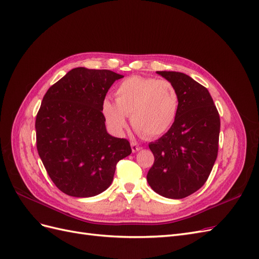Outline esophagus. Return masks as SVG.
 Wrapping results in <instances>:
<instances>
[{
  "label": "esophagus",
  "mask_w": 259,
  "mask_h": 259,
  "mask_svg": "<svg viewBox=\"0 0 259 259\" xmlns=\"http://www.w3.org/2000/svg\"><path fill=\"white\" fill-rule=\"evenodd\" d=\"M131 147H132V150H133V152H137V151L142 150V149H143V147H142V146L137 145L136 143H132V144H131Z\"/></svg>",
  "instance_id": "esophagus-1"
}]
</instances>
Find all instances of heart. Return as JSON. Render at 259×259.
I'll return each mask as SVG.
<instances>
[{
	"instance_id": "b5f03b06",
	"label": "heart",
	"mask_w": 259,
	"mask_h": 259,
	"mask_svg": "<svg viewBox=\"0 0 259 259\" xmlns=\"http://www.w3.org/2000/svg\"><path fill=\"white\" fill-rule=\"evenodd\" d=\"M114 98L115 104L108 99L103 103L107 123L120 133L126 127V116H132L133 127L145 138L159 137L167 132L179 108L175 86L154 77H127L117 85Z\"/></svg>"
}]
</instances>
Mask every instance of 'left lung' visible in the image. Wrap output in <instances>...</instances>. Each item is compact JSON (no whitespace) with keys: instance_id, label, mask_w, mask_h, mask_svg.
<instances>
[{"instance_id":"left-lung-1","label":"left lung","mask_w":259,"mask_h":259,"mask_svg":"<svg viewBox=\"0 0 259 259\" xmlns=\"http://www.w3.org/2000/svg\"><path fill=\"white\" fill-rule=\"evenodd\" d=\"M179 97L170 128L149 148L154 162L147 175L152 189L168 199H184L206 183L218 154L221 119L206 88L189 75L158 71Z\"/></svg>"}]
</instances>
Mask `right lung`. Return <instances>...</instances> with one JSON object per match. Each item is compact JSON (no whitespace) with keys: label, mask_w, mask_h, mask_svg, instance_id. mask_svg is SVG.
<instances>
[{"label":"right lung","mask_w":259,"mask_h":259,"mask_svg":"<svg viewBox=\"0 0 259 259\" xmlns=\"http://www.w3.org/2000/svg\"><path fill=\"white\" fill-rule=\"evenodd\" d=\"M123 75L110 70L74 68L52 85L35 119L36 149L53 183L75 198L111 185L116 164L132 153L127 139L106 131L103 103Z\"/></svg>","instance_id":"1"}]
</instances>
